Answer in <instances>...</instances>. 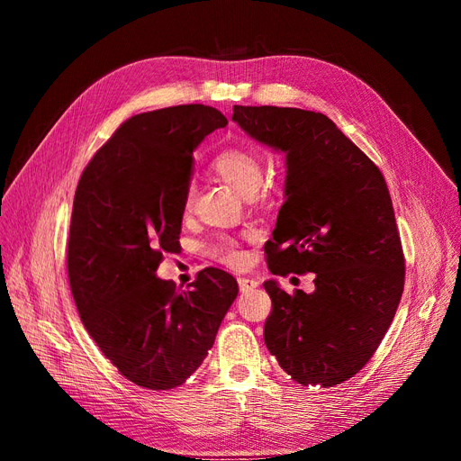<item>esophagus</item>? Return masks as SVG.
Here are the masks:
<instances>
[{"instance_id": "34e87169", "label": "esophagus", "mask_w": 461, "mask_h": 461, "mask_svg": "<svg viewBox=\"0 0 461 461\" xmlns=\"http://www.w3.org/2000/svg\"><path fill=\"white\" fill-rule=\"evenodd\" d=\"M237 281H240L241 293H250V291H255L258 287V281L252 279V277H240Z\"/></svg>"}]
</instances>
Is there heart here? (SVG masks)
Masks as SVG:
<instances>
[{
	"label": "heart",
	"instance_id": "heart-1",
	"mask_svg": "<svg viewBox=\"0 0 461 461\" xmlns=\"http://www.w3.org/2000/svg\"><path fill=\"white\" fill-rule=\"evenodd\" d=\"M212 170L233 185L243 195H252L262 182L264 165L262 158L257 151L249 149V147H228L221 149L211 162ZM193 206V187L187 185L184 195V211H191ZM211 257L226 266H241L245 262V255L233 237L220 235L209 245Z\"/></svg>",
	"mask_w": 461,
	"mask_h": 461
}]
</instances>
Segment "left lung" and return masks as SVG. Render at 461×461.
Instances as JSON below:
<instances>
[{"label":"left lung","instance_id":"obj_1","mask_svg":"<svg viewBox=\"0 0 461 461\" xmlns=\"http://www.w3.org/2000/svg\"><path fill=\"white\" fill-rule=\"evenodd\" d=\"M252 140L285 153V203L264 245L274 276L314 272V293L274 279L264 343L296 383L333 387L369 362L404 291V252L381 170L328 116L233 107Z\"/></svg>","mask_w":461,"mask_h":461}]
</instances>
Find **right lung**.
Instances as JSON below:
<instances>
[{
  "mask_svg": "<svg viewBox=\"0 0 461 461\" xmlns=\"http://www.w3.org/2000/svg\"><path fill=\"white\" fill-rule=\"evenodd\" d=\"M228 118L177 105L133 114L87 162L74 193L67 268L84 328L121 374L149 391L180 387L212 348L237 281L218 268L177 293L155 276L180 249L193 149Z\"/></svg>",
  "mask_w": 461,
  "mask_h": 461,
  "instance_id": "add662e5",
  "label": "right lung"
}]
</instances>
